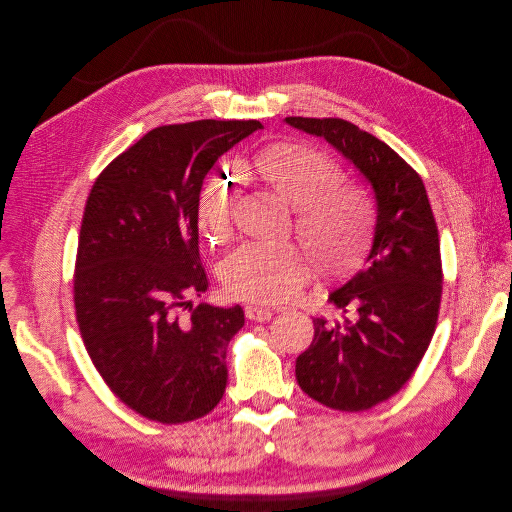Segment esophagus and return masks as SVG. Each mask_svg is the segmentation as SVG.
Segmentation results:
<instances>
[{
    "label": "esophagus",
    "instance_id": "1",
    "mask_svg": "<svg viewBox=\"0 0 512 512\" xmlns=\"http://www.w3.org/2000/svg\"><path fill=\"white\" fill-rule=\"evenodd\" d=\"M246 316H248V321L264 323V321H271L273 310H271V308H262V306H254V304H248V306H246Z\"/></svg>",
    "mask_w": 512,
    "mask_h": 512
}]
</instances>
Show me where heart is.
<instances>
[{
    "mask_svg": "<svg viewBox=\"0 0 512 512\" xmlns=\"http://www.w3.org/2000/svg\"><path fill=\"white\" fill-rule=\"evenodd\" d=\"M254 173L296 208V233L325 273H344L360 262L375 227V200L356 181H342V168L306 143H277L252 158ZM239 200L233 173L210 177L198 196L200 227L225 237ZM310 260L294 243L250 241L233 250L223 266L227 294L256 304L291 298L308 279Z\"/></svg>",
    "mask_w": 512,
    "mask_h": 512,
    "instance_id": "heart-1",
    "label": "heart"
}]
</instances>
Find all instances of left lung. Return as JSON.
<instances>
[{
    "instance_id": "8db88e82",
    "label": "left lung",
    "mask_w": 512,
    "mask_h": 512,
    "mask_svg": "<svg viewBox=\"0 0 512 512\" xmlns=\"http://www.w3.org/2000/svg\"><path fill=\"white\" fill-rule=\"evenodd\" d=\"M285 120L325 137L375 189L369 260L329 294L344 321L312 319V344L296 360V379L312 400L369 410L400 392L435 333L444 273L433 210L421 175L375 135L344 118Z\"/></svg>"
}]
</instances>
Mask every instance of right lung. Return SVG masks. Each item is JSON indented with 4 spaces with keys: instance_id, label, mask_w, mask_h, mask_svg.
Masks as SVG:
<instances>
[{
    "instance_id": "add662e5",
    "label": "right lung",
    "mask_w": 512,
    "mask_h": 512,
    "mask_svg": "<svg viewBox=\"0 0 512 512\" xmlns=\"http://www.w3.org/2000/svg\"><path fill=\"white\" fill-rule=\"evenodd\" d=\"M258 120H193L145 133L97 175L72 275L85 350L110 392L164 425L221 402L241 306H193L210 281L198 246L208 170Z\"/></svg>"
}]
</instances>
